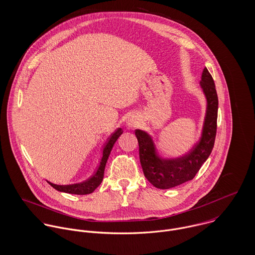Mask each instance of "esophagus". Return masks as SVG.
<instances>
[{"label": "esophagus", "mask_w": 255, "mask_h": 255, "mask_svg": "<svg viewBox=\"0 0 255 255\" xmlns=\"http://www.w3.org/2000/svg\"><path fill=\"white\" fill-rule=\"evenodd\" d=\"M139 124H140V120H139V118L137 117V116H130L129 118H128V123H127V125H128V128H136V127H138L139 126Z\"/></svg>", "instance_id": "obj_1"}]
</instances>
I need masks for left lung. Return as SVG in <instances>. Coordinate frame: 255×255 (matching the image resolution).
<instances>
[{"label": "left lung", "mask_w": 255, "mask_h": 255, "mask_svg": "<svg viewBox=\"0 0 255 255\" xmlns=\"http://www.w3.org/2000/svg\"><path fill=\"white\" fill-rule=\"evenodd\" d=\"M200 86L207 100L206 116L200 140L189 153L176 159H162L156 152L151 136L143 130L135 129L143 174L157 188L168 189L192 180L212 152L217 131L218 96L213 77L206 68Z\"/></svg>", "instance_id": "1"}]
</instances>
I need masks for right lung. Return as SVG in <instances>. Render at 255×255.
Here are the masks:
<instances>
[{"instance_id": "1", "label": "right lung", "mask_w": 255, "mask_h": 255, "mask_svg": "<svg viewBox=\"0 0 255 255\" xmlns=\"http://www.w3.org/2000/svg\"><path fill=\"white\" fill-rule=\"evenodd\" d=\"M122 133H123V129L122 128H118L110 136L108 141L106 142V144L103 147L102 157H101V160H100V163L98 165L97 170L95 171L93 176L91 178H89L87 181L79 182V183H74V184H68V185H58V184H54L52 182H48L49 184L52 185L55 189H57L59 191H63V192H67V193H72V194L83 195V194H89V193L93 192L97 188V186H99L100 183L103 181L105 166H106L107 160L109 158L111 150H112L115 142L117 141V139L120 137V135Z\"/></svg>"}]
</instances>
